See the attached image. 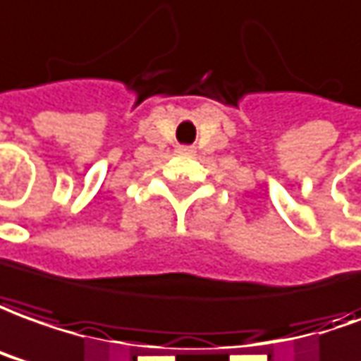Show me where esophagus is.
Segmentation results:
<instances>
[{
    "label": "esophagus",
    "instance_id": "esophagus-1",
    "mask_svg": "<svg viewBox=\"0 0 361 361\" xmlns=\"http://www.w3.org/2000/svg\"><path fill=\"white\" fill-rule=\"evenodd\" d=\"M178 151H180V153H192V147H190V145H180Z\"/></svg>",
    "mask_w": 361,
    "mask_h": 361
}]
</instances>
